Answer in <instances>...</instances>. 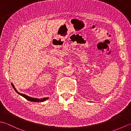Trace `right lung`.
I'll return each mask as SVG.
<instances>
[{
  "mask_svg": "<svg viewBox=\"0 0 131 131\" xmlns=\"http://www.w3.org/2000/svg\"><path fill=\"white\" fill-rule=\"evenodd\" d=\"M11 85L13 87V89H14V90L16 91V92L18 94H20V95L23 96V97H24L25 99H26L27 100L30 101V102H43V101H45L46 100H47L48 98H41V99H38V98H32V97H29V96L26 95L25 94H21V93H20L19 92H18L17 91V90L16 89V88H15L14 85H13V84L12 83H11Z\"/></svg>",
  "mask_w": 131,
  "mask_h": 131,
  "instance_id": "1",
  "label": "right lung"
}]
</instances>
